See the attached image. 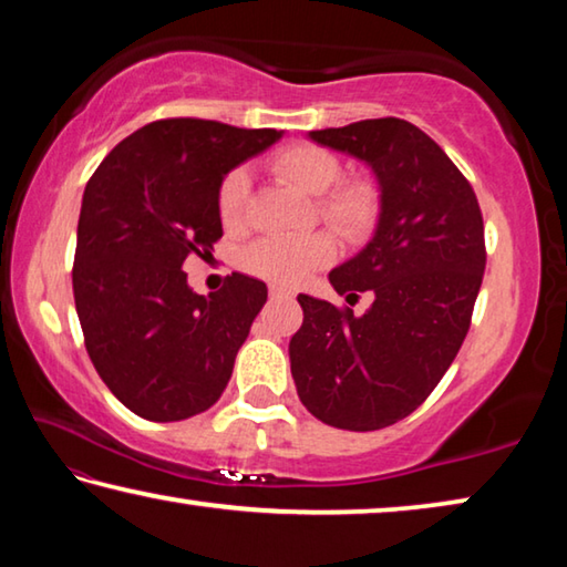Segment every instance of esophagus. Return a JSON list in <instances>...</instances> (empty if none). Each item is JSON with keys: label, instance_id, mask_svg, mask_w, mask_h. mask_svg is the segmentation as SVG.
<instances>
[{"label": "esophagus", "instance_id": "1", "mask_svg": "<svg viewBox=\"0 0 567 567\" xmlns=\"http://www.w3.org/2000/svg\"><path fill=\"white\" fill-rule=\"evenodd\" d=\"M270 297H292V290L285 285H270Z\"/></svg>", "mask_w": 567, "mask_h": 567}]
</instances>
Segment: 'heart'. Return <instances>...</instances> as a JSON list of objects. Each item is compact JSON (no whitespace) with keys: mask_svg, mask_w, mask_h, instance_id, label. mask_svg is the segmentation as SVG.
Instances as JSON below:
<instances>
[{"mask_svg":"<svg viewBox=\"0 0 567 567\" xmlns=\"http://www.w3.org/2000/svg\"><path fill=\"white\" fill-rule=\"evenodd\" d=\"M272 172L287 185L318 199V213L344 239H362L380 217V192L368 179H344L332 152L315 145H292L272 157ZM249 179L245 169H233L219 185L217 209L227 229L245 223ZM334 257V243L322 233L302 237H267L249 247L247 270L267 280L297 285Z\"/></svg>","mask_w":567,"mask_h":567,"instance_id":"1","label":"heart"}]
</instances>
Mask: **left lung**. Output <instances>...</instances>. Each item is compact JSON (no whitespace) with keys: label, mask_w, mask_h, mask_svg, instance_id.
I'll list each match as a JSON object with an SVG mask.
<instances>
[{"label":"left lung","mask_w":567,"mask_h":567,"mask_svg":"<svg viewBox=\"0 0 567 567\" xmlns=\"http://www.w3.org/2000/svg\"><path fill=\"white\" fill-rule=\"evenodd\" d=\"M307 137L375 175L372 237L330 272L338 295L370 290L375 300L354 315L297 295L305 318L290 340V370L315 417L368 433L417 410L453 364L485 272L483 215L463 172L405 120H362Z\"/></svg>","instance_id":"1"}]
</instances>
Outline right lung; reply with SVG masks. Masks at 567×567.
<instances>
[{
	"label": "right lung",
	"instance_id": "obj_1",
	"mask_svg": "<svg viewBox=\"0 0 567 567\" xmlns=\"http://www.w3.org/2000/svg\"><path fill=\"white\" fill-rule=\"evenodd\" d=\"M282 132L159 120L122 140L87 182L74 252V305L90 360L124 408L177 422L213 408L267 300L233 272L197 295L182 270L223 237L217 195L237 165Z\"/></svg>",
	"mask_w": 567,
	"mask_h": 567
}]
</instances>
